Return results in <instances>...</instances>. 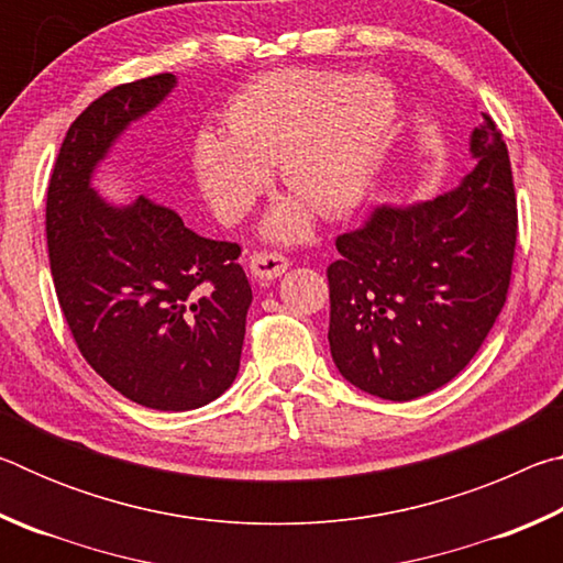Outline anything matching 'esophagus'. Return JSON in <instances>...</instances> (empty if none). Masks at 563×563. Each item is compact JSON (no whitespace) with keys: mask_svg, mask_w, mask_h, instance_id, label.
Wrapping results in <instances>:
<instances>
[{"mask_svg":"<svg viewBox=\"0 0 563 563\" xmlns=\"http://www.w3.org/2000/svg\"><path fill=\"white\" fill-rule=\"evenodd\" d=\"M247 265H251V273L258 280H275V278H280L285 271H288L290 261L285 258V255H280V253L261 251V253H253L251 255V261H247Z\"/></svg>","mask_w":563,"mask_h":563,"instance_id":"esophagus-1","label":"esophagus"}]
</instances>
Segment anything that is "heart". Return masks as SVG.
Wrapping results in <instances>:
<instances>
[{"label": "heart", "mask_w": 563, "mask_h": 563, "mask_svg": "<svg viewBox=\"0 0 563 563\" xmlns=\"http://www.w3.org/2000/svg\"><path fill=\"white\" fill-rule=\"evenodd\" d=\"M397 119L393 87L379 76L280 69L247 84L225 111V131L194 139V170L208 206L223 221L241 218L278 166L290 190L265 218L275 241L310 231L312 208L350 213L365 198Z\"/></svg>", "instance_id": "b5f03b06"}]
</instances>
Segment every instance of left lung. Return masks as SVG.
Listing matches in <instances>:
<instances>
[{"mask_svg": "<svg viewBox=\"0 0 563 563\" xmlns=\"http://www.w3.org/2000/svg\"><path fill=\"white\" fill-rule=\"evenodd\" d=\"M472 174L434 201L383 206L338 235L328 268L330 352L362 393L407 402L470 365L507 302L517 198L492 117L472 131Z\"/></svg>", "mask_w": 563, "mask_h": 563, "instance_id": "1", "label": "left lung"}]
</instances>
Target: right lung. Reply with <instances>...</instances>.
Segmentation results:
<instances>
[{"label": "right lung", "mask_w": 563, "mask_h": 563, "mask_svg": "<svg viewBox=\"0 0 563 563\" xmlns=\"http://www.w3.org/2000/svg\"><path fill=\"white\" fill-rule=\"evenodd\" d=\"M174 87V74H156L91 101L46 190L52 278L74 342L117 393L161 412L198 409L233 385L253 300L241 245L194 233L146 196L113 206L91 186L121 133Z\"/></svg>", "instance_id": "add662e5"}]
</instances>
